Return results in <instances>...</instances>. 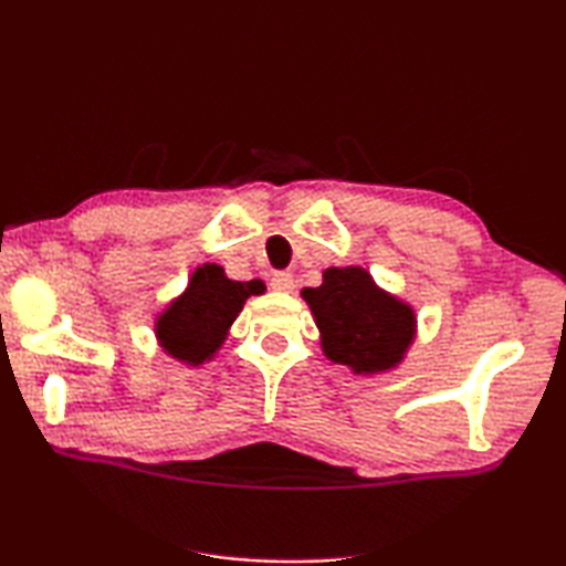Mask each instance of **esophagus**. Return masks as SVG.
I'll list each match as a JSON object with an SVG mask.
<instances>
[{
  "mask_svg": "<svg viewBox=\"0 0 566 566\" xmlns=\"http://www.w3.org/2000/svg\"><path fill=\"white\" fill-rule=\"evenodd\" d=\"M270 284H272V290H276V292H292L294 290V276L290 272H276Z\"/></svg>",
  "mask_w": 566,
  "mask_h": 566,
  "instance_id": "obj_1",
  "label": "esophagus"
}]
</instances>
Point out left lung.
Returning <instances> with one entry per match:
<instances>
[{"label":"left lung","mask_w":566,"mask_h":566,"mask_svg":"<svg viewBox=\"0 0 566 566\" xmlns=\"http://www.w3.org/2000/svg\"><path fill=\"white\" fill-rule=\"evenodd\" d=\"M317 322L322 352L354 375H381L399 367L417 337L411 304L389 294L364 266H329L319 286L302 290Z\"/></svg>","instance_id":"1"}]
</instances>
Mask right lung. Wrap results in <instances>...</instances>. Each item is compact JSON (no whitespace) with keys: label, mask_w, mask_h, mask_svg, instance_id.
<instances>
[{"label":"right lung","mask_w":566,"mask_h":566,"mask_svg":"<svg viewBox=\"0 0 566 566\" xmlns=\"http://www.w3.org/2000/svg\"><path fill=\"white\" fill-rule=\"evenodd\" d=\"M252 294H264V282H234L219 264L197 266L187 290L157 314L161 352L189 367L212 361Z\"/></svg>","instance_id":"1"}]
</instances>
